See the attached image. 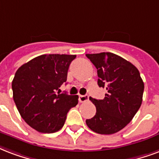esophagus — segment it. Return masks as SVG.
Instances as JSON below:
<instances>
[{"label":"esophagus","instance_id":"obj_1","mask_svg":"<svg viewBox=\"0 0 159 159\" xmlns=\"http://www.w3.org/2000/svg\"><path fill=\"white\" fill-rule=\"evenodd\" d=\"M88 98H89V97L88 95H79V100L80 102H84L88 101Z\"/></svg>","mask_w":159,"mask_h":159}]
</instances>
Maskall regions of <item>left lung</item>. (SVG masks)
Instances as JSON below:
<instances>
[{
    "label": "left lung",
    "instance_id": "8db88e82",
    "mask_svg": "<svg viewBox=\"0 0 159 159\" xmlns=\"http://www.w3.org/2000/svg\"><path fill=\"white\" fill-rule=\"evenodd\" d=\"M98 70V84L105 88L102 100L89 98L97 108L95 116L86 120L91 130L113 134L125 128L139 111L144 83L136 66L111 52L86 54Z\"/></svg>",
    "mask_w": 159,
    "mask_h": 159
}]
</instances>
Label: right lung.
<instances>
[{
  "mask_svg": "<svg viewBox=\"0 0 159 159\" xmlns=\"http://www.w3.org/2000/svg\"><path fill=\"white\" fill-rule=\"evenodd\" d=\"M76 55H41L23 64L12 81L13 99L20 116L39 133H52L62 128L78 96L60 93Z\"/></svg>",
  "mask_w": 159,
  "mask_h": 159,
  "instance_id": "obj_1",
  "label": "right lung"
}]
</instances>
